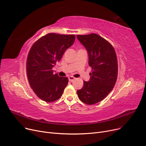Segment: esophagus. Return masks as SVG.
<instances>
[{"mask_svg":"<svg viewBox=\"0 0 146 146\" xmlns=\"http://www.w3.org/2000/svg\"><path fill=\"white\" fill-rule=\"evenodd\" d=\"M74 79H75V78L73 77V76H70V77L68 78V80L70 82H73Z\"/></svg>","mask_w":146,"mask_h":146,"instance_id":"obj_1","label":"esophagus"}]
</instances>
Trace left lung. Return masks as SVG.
Returning <instances> with one entry per match:
<instances>
[{
	"label": "left lung",
	"mask_w": 146,
	"mask_h": 146,
	"mask_svg": "<svg viewBox=\"0 0 146 146\" xmlns=\"http://www.w3.org/2000/svg\"><path fill=\"white\" fill-rule=\"evenodd\" d=\"M78 39L85 47L92 68L90 79L84 81L83 88L77 91L80 100L88 105L102 101L114 87L118 76V61L113 46L96 34L78 35Z\"/></svg>",
	"instance_id": "obj_1"
}]
</instances>
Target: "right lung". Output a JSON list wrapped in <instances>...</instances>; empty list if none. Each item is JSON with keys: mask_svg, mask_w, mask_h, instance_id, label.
Wrapping results in <instances>:
<instances>
[{"mask_svg": "<svg viewBox=\"0 0 146 146\" xmlns=\"http://www.w3.org/2000/svg\"><path fill=\"white\" fill-rule=\"evenodd\" d=\"M74 35L49 33L35 41L27 60V74L31 88L41 100L51 102L61 96L68 84L67 77L54 74L52 68L73 45Z\"/></svg>", "mask_w": 146, "mask_h": 146, "instance_id": "1", "label": "right lung"}]
</instances>
